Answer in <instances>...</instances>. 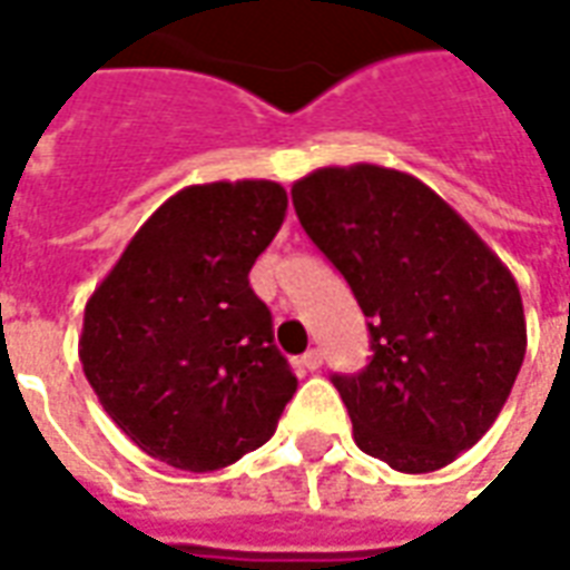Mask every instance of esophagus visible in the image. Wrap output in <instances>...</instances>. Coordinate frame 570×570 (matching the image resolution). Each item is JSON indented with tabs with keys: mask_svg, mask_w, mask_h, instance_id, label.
Here are the masks:
<instances>
[{
	"mask_svg": "<svg viewBox=\"0 0 570 570\" xmlns=\"http://www.w3.org/2000/svg\"><path fill=\"white\" fill-rule=\"evenodd\" d=\"M298 363H302V366H305L308 372H317L323 366V351L311 347V351H305V354H302V360H298Z\"/></svg>",
	"mask_w": 570,
	"mask_h": 570,
	"instance_id": "obj_1",
	"label": "esophagus"
}]
</instances>
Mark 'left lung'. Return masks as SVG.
Listing matches in <instances>:
<instances>
[{
    "mask_svg": "<svg viewBox=\"0 0 570 570\" xmlns=\"http://www.w3.org/2000/svg\"><path fill=\"white\" fill-rule=\"evenodd\" d=\"M293 207L370 317V366L333 375L360 452L400 473L452 464L522 370L515 277L461 213L394 167H321L293 183Z\"/></svg>",
    "mask_w": 570,
    "mask_h": 570,
    "instance_id": "obj_1",
    "label": "left lung"
}]
</instances>
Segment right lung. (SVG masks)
Returning a JSON list of instances; mask_svg holds the SVG:
<instances>
[{
  "instance_id": "1",
  "label": "right lung",
  "mask_w": 570,
  "mask_h": 570,
  "mask_svg": "<svg viewBox=\"0 0 570 570\" xmlns=\"http://www.w3.org/2000/svg\"><path fill=\"white\" fill-rule=\"evenodd\" d=\"M272 179L186 186L130 237L85 305V379L130 442L207 473L272 440L296 375L249 268L284 223Z\"/></svg>"
}]
</instances>
